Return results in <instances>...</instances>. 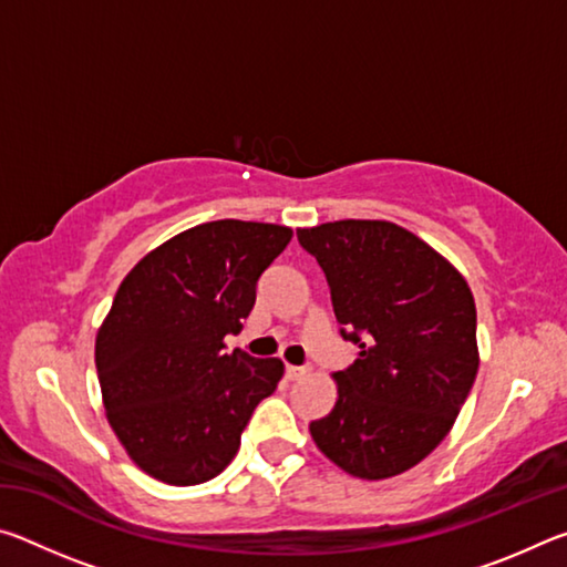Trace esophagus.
I'll list each match as a JSON object with an SVG mask.
<instances>
[{"label":"esophagus","mask_w":567,"mask_h":567,"mask_svg":"<svg viewBox=\"0 0 567 567\" xmlns=\"http://www.w3.org/2000/svg\"><path fill=\"white\" fill-rule=\"evenodd\" d=\"M307 375V368H295V364H287L285 378L287 380H302Z\"/></svg>","instance_id":"esophagus-1"}]
</instances>
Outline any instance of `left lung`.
<instances>
[{"instance_id": "left-lung-1", "label": "left lung", "mask_w": 567, "mask_h": 567, "mask_svg": "<svg viewBox=\"0 0 567 567\" xmlns=\"http://www.w3.org/2000/svg\"><path fill=\"white\" fill-rule=\"evenodd\" d=\"M358 360L310 422L320 453L352 477L385 480L443 443L477 375L473 292L437 249L385 219L300 227Z\"/></svg>"}]
</instances>
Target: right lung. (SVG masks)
Masks as SVG:
<instances>
[{
    "mask_svg": "<svg viewBox=\"0 0 567 567\" xmlns=\"http://www.w3.org/2000/svg\"><path fill=\"white\" fill-rule=\"evenodd\" d=\"M292 239L270 223L217 219L147 252L124 277L94 342L104 412L132 463L199 485L233 463L239 435L285 364L225 352L260 275Z\"/></svg>",
    "mask_w": 567,
    "mask_h": 567,
    "instance_id": "1",
    "label": "right lung"
}]
</instances>
